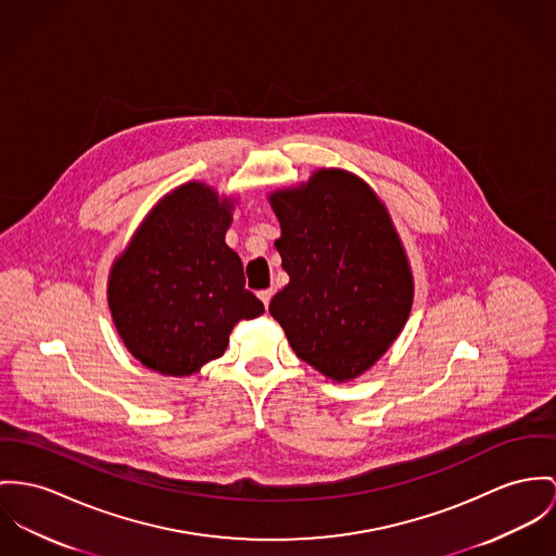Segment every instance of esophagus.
<instances>
[{"label": "esophagus", "mask_w": 556, "mask_h": 556, "mask_svg": "<svg viewBox=\"0 0 556 556\" xmlns=\"http://www.w3.org/2000/svg\"><path fill=\"white\" fill-rule=\"evenodd\" d=\"M257 299L262 300V304L268 308V302L273 299V290H262V292H257Z\"/></svg>", "instance_id": "1"}]
</instances>
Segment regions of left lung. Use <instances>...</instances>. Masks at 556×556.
Masks as SVG:
<instances>
[{"label":"left lung","mask_w":556,"mask_h":556,"mask_svg":"<svg viewBox=\"0 0 556 556\" xmlns=\"http://www.w3.org/2000/svg\"><path fill=\"white\" fill-rule=\"evenodd\" d=\"M290 283L268 311L302 362L346 383L372 368L404 330L415 279L379 194L355 173L317 169L268 194Z\"/></svg>","instance_id":"8db88e82"}]
</instances>
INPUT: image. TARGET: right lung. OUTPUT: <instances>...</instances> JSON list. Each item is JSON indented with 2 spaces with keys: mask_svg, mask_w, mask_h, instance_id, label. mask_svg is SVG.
I'll return each mask as SVG.
<instances>
[{
  "mask_svg": "<svg viewBox=\"0 0 556 556\" xmlns=\"http://www.w3.org/2000/svg\"><path fill=\"white\" fill-rule=\"evenodd\" d=\"M237 201L205 181L173 188L132 232L108 277V304L130 355L190 377L224 355L241 319L264 313L224 241Z\"/></svg>",
  "mask_w": 556,
  "mask_h": 556,
  "instance_id": "right-lung-1",
  "label": "right lung"
}]
</instances>
